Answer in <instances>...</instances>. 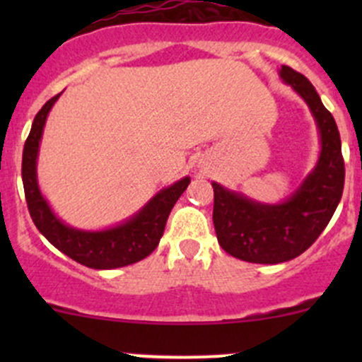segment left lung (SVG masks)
<instances>
[{
    "label": "left lung",
    "mask_w": 362,
    "mask_h": 362,
    "mask_svg": "<svg viewBox=\"0 0 362 362\" xmlns=\"http://www.w3.org/2000/svg\"><path fill=\"white\" fill-rule=\"evenodd\" d=\"M279 75L308 105L317 124L320 151L313 170L280 203L255 202L211 182L218 245L233 257L255 264H279L308 249L329 224L345 182L341 140L333 115L306 76L289 66L280 68Z\"/></svg>",
    "instance_id": "obj_1"
}]
</instances>
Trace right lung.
Wrapping results in <instances>:
<instances>
[{"instance_id":"add662e5","label":"right lung","mask_w":362,"mask_h":362,"mask_svg":"<svg viewBox=\"0 0 362 362\" xmlns=\"http://www.w3.org/2000/svg\"><path fill=\"white\" fill-rule=\"evenodd\" d=\"M61 94L47 101L36 113L23 152V184L29 214L38 231L68 257L87 268L115 269L141 261L154 252L164 233L168 215L177 199L184 194L191 177H184L175 184L160 189L136 214L126 221L105 229H78L61 221L45 196L40 191L36 163L43 127L54 103Z\"/></svg>"}]
</instances>
